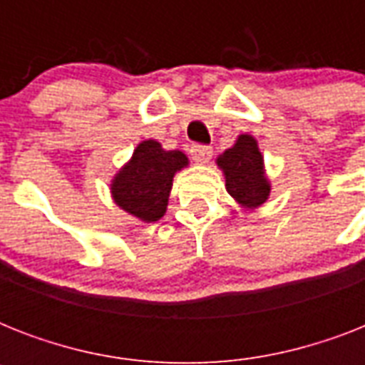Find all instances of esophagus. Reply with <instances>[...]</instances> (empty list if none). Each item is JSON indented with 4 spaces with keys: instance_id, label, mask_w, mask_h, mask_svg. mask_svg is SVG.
<instances>
[{
    "instance_id": "esophagus-1",
    "label": "esophagus",
    "mask_w": 365,
    "mask_h": 365,
    "mask_svg": "<svg viewBox=\"0 0 365 365\" xmlns=\"http://www.w3.org/2000/svg\"><path fill=\"white\" fill-rule=\"evenodd\" d=\"M191 155H193L195 163L205 165V163H208L212 159V148H208V145H193L191 148Z\"/></svg>"
}]
</instances>
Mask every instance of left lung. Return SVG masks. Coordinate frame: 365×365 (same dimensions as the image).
<instances>
[{
    "instance_id": "8db88e82",
    "label": "left lung",
    "mask_w": 365,
    "mask_h": 365,
    "mask_svg": "<svg viewBox=\"0 0 365 365\" xmlns=\"http://www.w3.org/2000/svg\"><path fill=\"white\" fill-rule=\"evenodd\" d=\"M216 163L225 176L227 193L242 208L254 210L269 199L271 183L265 176L263 155L254 136L240 134L233 148L225 149Z\"/></svg>"
}]
</instances>
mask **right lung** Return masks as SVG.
I'll use <instances>...</instances> for the list:
<instances>
[{"instance_id": "1", "label": "right lung", "mask_w": 365, "mask_h": 365, "mask_svg": "<svg viewBox=\"0 0 365 365\" xmlns=\"http://www.w3.org/2000/svg\"><path fill=\"white\" fill-rule=\"evenodd\" d=\"M189 165L182 151H166L159 142L138 143L132 159L117 172L111 182L115 205L145 223L165 216L174 174Z\"/></svg>"}]
</instances>
